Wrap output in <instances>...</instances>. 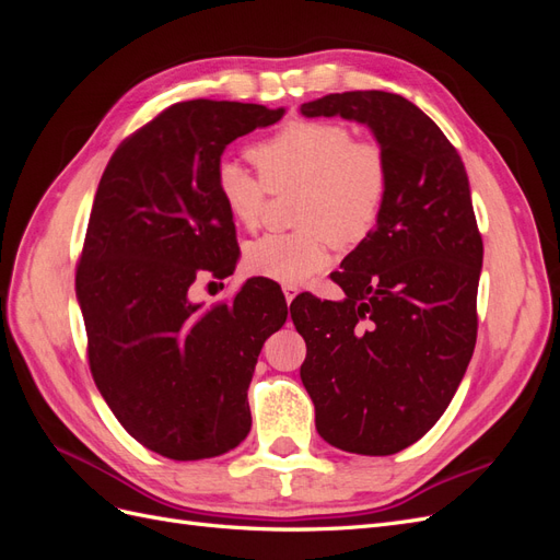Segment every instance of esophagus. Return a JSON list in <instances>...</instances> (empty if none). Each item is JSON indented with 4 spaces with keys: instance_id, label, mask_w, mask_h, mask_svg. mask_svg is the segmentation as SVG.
I'll return each instance as SVG.
<instances>
[{
    "instance_id": "34e87169",
    "label": "esophagus",
    "mask_w": 560,
    "mask_h": 560,
    "mask_svg": "<svg viewBox=\"0 0 560 560\" xmlns=\"http://www.w3.org/2000/svg\"><path fill=\"white\" fill-rule=\"evenodd\" d=\"M282 294H284L287 303H292L294 296L299 294V287L296 284H282Z\"/></svg>"
}]
</instances>
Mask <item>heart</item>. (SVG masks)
Returning <instances> with one entry per match:
<instances>
[{
  "label": "heart",
  "instance_id": "heart-1",
  "mask_svg": "<svg viewBox=\"0 0 560 560\" xmlns=\"http://www.w3.org/2000/svg\"><path fill=\"white\" fill-rule=\"evenodd\" d=\"M257 165L219 161L214 184L229 214L245 229L259 226L268 189L301 186L292 233H266L245 252L249 273L284 284H301L329 261V245L362 243L378 224L387 189L389 163L374 140H354L338 121L294 118L278 132L249 147Z\"/></svg>",
  "mask_w": 560,
  "mask_h": 560
}]
</instances>
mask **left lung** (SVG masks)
<instances>
[{
  "label": "left lung",
  "mask_w": 560,
  "mask_h": 560,
  "mask_svg": "<svg viewBox=\"0 0 560 560\" xmlns=\"http://www.w3.org/2000/svg\"><path fill=\"white\" fill-rule=\"evenodd\" d=\"M301 114L369 126L389 163L378 224L331 276L346 299L306 296L292 319L319 436L393 455L442 418L477 343L483 241L469 179L446 135L401 95L331 93Z\"/></svg>",
  "instance_id": "obj_1"
}]
</instances>
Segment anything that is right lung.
I'll return each instance as SVG.
<instances>
[{"label":"right lung","instance_id":"right-lung-1","mask_svg":"<svg viewBox=\"0 0 560 560\" xmlns=\"http://www.w3.org/2000/svg\"><path fill=\"white\" fill-rule=\"evenodd\" d=\"M282 114L226 100L175 103L118 144L97 186L77 266L91 374L126 432L171 460L243 442L254 366L287 319L284 296L264 280L212 308L189 299L198 273L226 278L238 261L214 184L226 144Z\"/></svg>","mask_w":560,"mask_h":560}]
</instances>
